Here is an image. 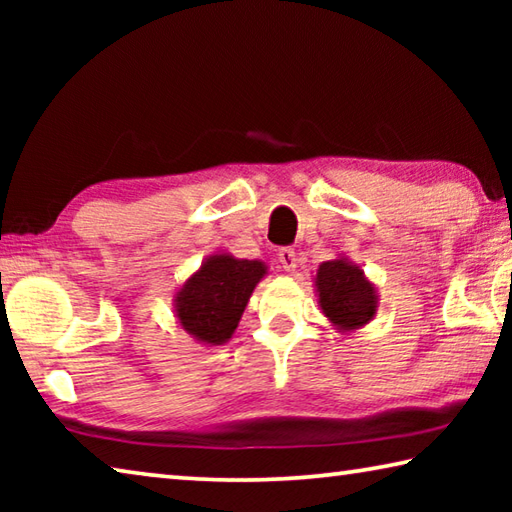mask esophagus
<instances>
[{"label": "esophagus", "mask_w": 512, "mask_h": 512, "mask_svg": "<svg viewBox=\"0 0 512 512\" xmlns=\"http://www.w3.org/2000/svg\"><path fill=\"white\" fill-rule=\"evenodd\" d=\"M277 262H280L282 271H287V273H296V268H298L296 250H293V248H282L280 253H277Z\"/></svg>", "instance_id": "esophagus-1"}]
</instances>
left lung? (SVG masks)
I'll use <instances>...</instances> for the list:
<instances>
[{
    "label": "left lung",
    "instance_id": "8db88e82",
    "mask_svg": "<svg viewBox=\"0 0 512 512\" xmlns=\"http://www.w3.org/2000/svg\"><path fill=\"white\" fill-rule=\"evenodd\" d=\"M318 307L339 332H354L377 314L379 296L359 264L341 255L318 266L314 275Z\"/></svg>",
    "mask_w": 512,
    "mask_h": 512
}]
</instances>
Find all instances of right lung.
Returning <instances> with one entry per match:
<instances>
[{
  "label": "right lung",
  "mask_w": 512,
  "mask_h": 512,
  "mask_svg": "<svg viewBox=\"0 0 512 512\" xmlns=\"http://www.w3.org/2000/svg\"><path fill=\"white\" fill-rule=\"evenodd\" d=\"M268 266L262 259H239L214 253L173 293L178 325L203 345H223L232 339L250 296Z\"/></svg>",
  "instance_id": "add662e5"
}]
</instances>
